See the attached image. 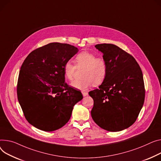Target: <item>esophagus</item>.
Listing matches in <instances>:
<instances>
[{"instance_id":"1","label":"esophagus","mask_w":161,"mask_h":161,"mask_svg":"<svg viewBox=\"0 0 161 161\" xmlns=\"http://www.w3.org/2000/svg\"><path fill=\"white\" fill-rule=\"evenodd\" d=\"M81 93H82L83 96H86L88 95V92H86V91H81Z\"/></svg>"}]
</instances>
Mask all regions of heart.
I'll use <instances>...</instances> for the list:
<instances>
[{
  "instance_id": "heart-1",
  "label": "heart",
  "mask_w": 161,
  "mask_h": 161,
  "mask_svg": "<svg viewBox=\"0 0 161 161\" xmlns=\"http://www.w3.org/2000/svg\"><path fill=\"white\" fill-rule=\"evenodd\" d=\"M78 68L83 67L82 79L76 80L71 85L77 89L85 90L92 85H98L103 83L108 72V66L105 59L102 57H97L93 53L84 51L76 57L75 59ZM76 67L70 61H67L63 67L64 76L71 81L73 80Z\"/></svg>"
}]
</instances>
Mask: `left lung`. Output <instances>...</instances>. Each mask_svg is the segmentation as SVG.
Here are the masks:
<instances>
[{
  "instance_id": "8db88e82",
  "label": "left lung",
  "mask_w": 161,
  "mask_h": 161,
  "mask_svg": "<svg viewBox=\"0 0 161 161\" xmlns=\"http://www.w3.org/2000/svg\"><path fill=\"white\" fill-rule=\"evenodd\" d=\"M108 66L99 89L89 92L94 100L91 116L108 131L127 129L136 121L144 102L145 89L140 66L129 53L113 44L95 46Z\"/></svg>"
}]
</instances>
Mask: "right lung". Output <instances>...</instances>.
Here are the masks:
<instances>
[{
  "label": "right lung",
  "mask_w": 161,
  "mask_h": 161,
  "mask_svg": "<svg viewBox=\"0 0 161 161\" xmlns=\"http://www.w3.org/2000/svg\"><path fill=\"white\" fill-rule=\"evenodd\" d=\"M79 50L51 42L32 51L24 61L17 82V98L27 121L37 129L53 131L70 120L81 92L65 81L63 67Z\"/></svg>",
  "instance_id": "obj_1"
}]
</instances>
